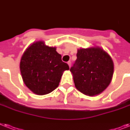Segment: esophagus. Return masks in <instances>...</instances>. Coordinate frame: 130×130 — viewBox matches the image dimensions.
<instances>
[{
    "instance_id": "obj_1",
    "label": "esophagus",
    "mask_w": 130,
    "mask_h": 130,
    "mask_svg": "<svg viewBox=\"0 0 130 130\" xmlns=\"http://www.w3.org/2000/svg\"><path fill=\"white\" fill-rule=\"evenodd\" d=\"M67 64H68V65H69V67H71V62L69 61L68 63H67Z\"/></svg>"
}]
</instances>
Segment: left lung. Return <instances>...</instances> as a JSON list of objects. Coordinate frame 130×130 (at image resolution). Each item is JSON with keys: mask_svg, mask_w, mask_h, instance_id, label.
<instances>
[{"mask_svg": "<svg viewBox=\"0 0 130 130\" xmlns=\"http://www.w3.org/2000/svg\"><path fill=\"white\" fill-rule=\"evenodd\" d=\"M70 71L76 88L86 95L94 96L109 85L113 74V63L100 47L80 48Z\"/></svg>", "mask_w": 130, "mask_h": 130, "instance_id": "left-lung-1", "label": "left lung"}]
</instances>
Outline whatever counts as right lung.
<instances>
[{"mask_svg": "<svg viewBox=\"0 0 130 130\" xmlns=\"http://www.w3.org/2000/svg\"><path fill=\"white\" fill-rule=\"evenodd\" d=\"M23 82L35 94H48L58 87L64 71L69 70L67 63L56 47H48L43 41L33 43L23 53L20 63Z\"/></svg>", "mask_w": 130, "mask_h": 130, "instance_id": "obj_1", "label": "right lung"}]
</instances>
